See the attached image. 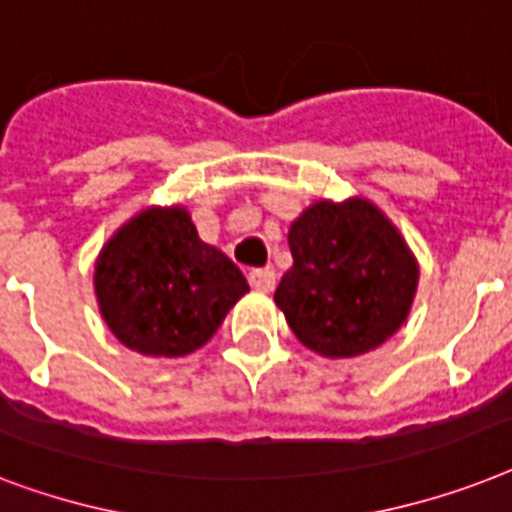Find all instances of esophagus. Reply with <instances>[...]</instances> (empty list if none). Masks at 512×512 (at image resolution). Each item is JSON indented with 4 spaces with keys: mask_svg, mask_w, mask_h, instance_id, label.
Wrapping results in <instances>:
<instances>
[{
    "mask_svg": "<svg viewBox=\"0 0 512 512\" xmlns=\"http://www.w3.org/2000/svg\"><path fill=\"white\" fill-rule=\"evenodd\" d=\"M248 282H251L253 290H261V293H269V290H275L277 275L275 269H251L248 272Z\"/></svg>",
    "mask_w": 512,
    "mask_h": 512,
    "instance_id": "34e87169",
    "label": "esophagus"
}]
</instances>
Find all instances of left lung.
<instances>
[{
  "label": "left lung",
  "mask_w": 512,
  "mask_h": 512,
  "mask_svg": "<svg viewBox=\"0 0 512 512\" xmlns=\"http://www.w3.org/2000/svg\"><path fill=\"white\" fill-rule=\"evenodd\" d=\"M293 267L275 290L290 330L327 359L378 349L404 325L420 267L394 222L367 198L317 200L290 224Z\"/></svg>",
  "instance_id": "obj_1"
}]
</instances>
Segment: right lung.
<instances>
[{
  "instance_id": "add662e5",
  "label": "right lung",
  "mask_w": 512,
  "mask_h": 512,
  "mask_svg": "<svg viewBox=\"0 0 512 512\" xmlns=\"http://www.w3.org/2000/svg\"><path fill=\"white\" fill-rule=\"evenodd\" d=\"M245 293L243 272L200 240L185 206L142 208L94 261L102 320L145 357H187L206 346Z\"/></svg>"
}]
</instances>
